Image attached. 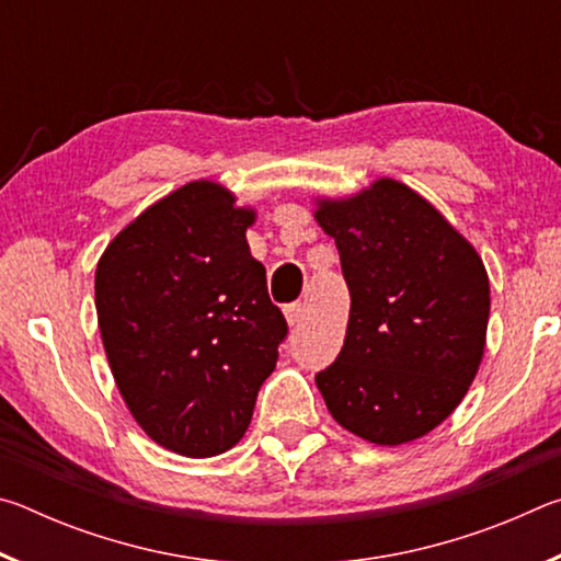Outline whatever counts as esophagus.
<instances>
[{
	"instance_id": "34e87169",
	"label": "esophagus",
	"mask_w": 561,
	"mask_h": 561,
	"mask_svg": "<svg viewBox=\"0 0 561 561\" xmlns=\"http://www.w3.org/2000/svg\"><path fill=\"white\" fill-rule=\"evenodd\" d=\"M284 319H287L289 327H297L299 321L304 319V304H301V301L289 304V307L284 309Z\"/></svg>"
}]
</instances>
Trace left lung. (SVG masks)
<instances>
[{"mask_svg": "<svg viewBox=\"0 0 561 561\" xmlns=\"http://www.w3.org/2000/svg\"><path fill=\"white\" fill-rule=\"evenodd\" d=\"M314 205L351 291L344 348L317 376L329 413L376 445L423 438L460 405L485 356V264L438 207L393 178Z\"/></svg>", "mask_w": 561, "mask_h": 561, "instance_id": "1", "label": "left lung"}]
</instances>
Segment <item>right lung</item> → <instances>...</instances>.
<instances>
[{
  "label": "right lung",
  "instance_id": "add662e5",
  "mask_svg": "<svg viewBox=\"0 0 561 561\" xmlns=\"http://www.w3.org/2000/svg\"><path fill=\"white\" fill-rule=\"evenodd\" d=\"M254 220L222 183L193 180L146 207L99 260L111 374L148 438L185 458L242 440L287 336L247 244Z\"/></svg>",
  "mask_w": 561,
  "mask_h": 561
}]
</instances>
